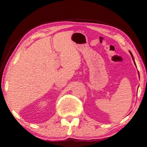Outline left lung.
<instances>
[{
	"instance_id": "1",
	"label": "left lung",
	"mask_w": 147,
	"mask_h": 147,
	"mask_svg": "<svg viewBox=\"0 0 147 147\" xmlns=\"http://www.w3.org/2000/svg\"><path fill=\"white\" fill-rule=\"evenodd\" d=\"M130 54H131V56H132V59H133V60H134V58H133V56H132V54L131 53V52H130ZM134 64H135L136 65V63H135V62H134Z\"/></svg>"
}]
</instances>
